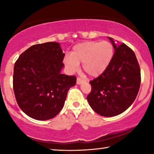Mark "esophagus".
<instances>
[{
    "label": "esophagus",
    "instance_id": "obj_1",
    "mask_svg": "<svg viewBox=\"0 0 154 154\" xmlns=\"http://www.w3.org/2000/svg\"><path fill=\"white\" fill-rule=\"evenodd\" d=\"M84 82V80L81 79V78H79L78 77L77 79V84H78V85H79V84H82Z\"/></svg>",
    "mask_w": 154,
    "mask_h": 154
}]
</instances>
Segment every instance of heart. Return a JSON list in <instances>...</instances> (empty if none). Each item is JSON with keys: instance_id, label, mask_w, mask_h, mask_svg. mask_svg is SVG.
<instances>
[{"instance_id": "b5f03b06", "label": "heart", "mask_w": 154, "mask_h": 154, "mask_svg": "<svg viewBox=\"0 0 154 154\" xmlns=\"http://www.w3.org/2000/svg\"><path fill=\"white\" fill-rule=\"evenodd\" d=\"M114 56V47L108 41H88L73 47L70 55L63 59L70 72L78 70L82 63L84 70L91 77H98L105 72Z\"/></svg>"}]
</instances>
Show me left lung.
<instances>
[{
	"instance_id": "8db88e82",
	"label": "left lung",
	"mask_w": 154,
	"mask_h": 154,
	"mask_svg": "<svg viewBox=\"0 0 154 154\" xmlns=\"http://www.w3.org/2000/svg\"><path fill=\"white\" fill-rule=\"evenodd\" d=\"M115 52L108 68L90 82L91 92L87 100L96 113L111 117L125 112L139 91L141 75L135 53L126 45H119L108 38Z\"/></svg>"
}]
</instances>
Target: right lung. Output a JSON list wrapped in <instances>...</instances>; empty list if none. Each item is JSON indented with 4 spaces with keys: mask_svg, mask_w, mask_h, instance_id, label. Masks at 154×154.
Listing matches in <instances>:
<instances>
[{
    "mask_svg": "<svg viewBox=\"0 0 154 154\" xmlns=\"http://www.w3.org/2000/svg\"><path fill=\"white\" fill-rule=\"evenodd\" d=\"M65 54L59 43L33 45L15 63L13 89L21 109L32 119L49 120L63 107L75 76L62 74Z\"/></svg>",
    "mask_w": 154,
    "mask_h": 154,
    "instance_id": "obj_1",
    "label": "right lung"
}]
</instances>
